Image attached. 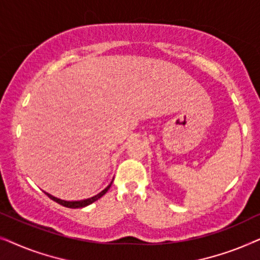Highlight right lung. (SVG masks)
<instances>
[{
  "label": "right lung",
  "mask_w": 260,
  "mask_h": 260,
  "mask_svg": "<svg viewBox=\"0 0 260 260\" xmlns=\"http://www.w3.org/2000/svg\"><path fill=\"white\" fill-rule=\"evenodd\" d=\"M111 184H112V181H111V183L109 184L108 187L105 188L104 190H102L101 193L99 194H97V195H94V197H92V198H88V199H85V200H80V201H65V200H61V199H58V198H55V197H53V195H51V194H48V193H46L45 191V194L47 195V197L49 198V199H52L53 201H55V202H58L59 205H61V206H63V207H69V208H81V207H86V206H88V205H91L92 202H94V201H97L98 199H101L103 195H104L106 191H108L109 189H110V187H111Z\"/></svg>",
  "instance_id": "right-lung-1"
}]
</instances>
